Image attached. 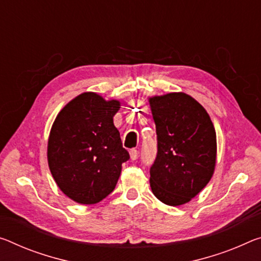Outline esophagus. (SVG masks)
Returning a JSON list of instances; mask_svg holds the SVG:
<instances>
[{
    "label": "esophagus",
    "instance_id": "obj_1",
    "mask_svg": "<svg viewBox=\"0 0 261 261\" xmlns=\"http://www.w3.org/2000/svg\"><path fill=\"white\" fill-rule=\"evenodd\" d=\"M138 155H139L138 150H136V148H131V150H130V158L132 160H136L138 158Z\"/></svg>",
    "mask_w": 261,
    "mask_h": 261
}]
</instances>
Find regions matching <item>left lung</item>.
I'll list each match as a JSON object with an SVG mask.
<instances>
[{
    "instance_id": "left-lung-1",
    "label": "left lung",
    "mask_w": 261,
    "mask_h": 261,
    "mask_svg": "<svg viewBox=\"0 0 261 261\" xmlns=\"http://www.w3.org/2000/svg\"><path fill=\"white\" fill-rule=\"evenodd\" d=\"M158 152L150 168L155 197L185 204L212 179L216 165V132L205 109L185 93L150 97Z\"/></svg>"
}]
</instances>
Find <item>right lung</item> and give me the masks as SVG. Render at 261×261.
Masks as SVG:
<instances>
[{
	"mask_svg": "<svg viewBox=\"0 0 261 261\" xmlns=\"http://www.w3.org/2000/svg\"><path fill=\"white\" fill-rule=\"evenodd\" d=\"M119 102L95 93L80 94L58 114L47 144L48 167L66 196L94 204L113 192L122 164L130 159L122 146L114 116Z\"/></svg>",
	"mask_w": 261,
	"mask_h": 261,
	"instance_id": "1",
	"label": "right lung"
}]
</instances>
